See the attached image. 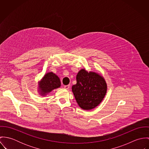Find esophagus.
Returning <instances> with one entry per match:
<instances>
[{
	"mask_svg": "<svg viewBox=\"0 0 149 149\" xmlns=\"http://www.w3.org/2000/svg\"><path fill=\"white\" fill-rule=\"evenodd\" d=\"M69 87H70V85H65V86H64V88H65V89H68L69 88Z\"/></svg>",
	"mask_w": 149,
	"mask_h": 149,
	"instance_id": "esophagus-1",
	"label": "esophagus"
}]
</instances>
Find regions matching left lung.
<instances>
[{"label":"left lung","mask_w":149,"mask_h":149,"mask_svg":"<svg viewBox=\"0 0 149 149\" xmlns=\"http://www.w3.org/2000/svg\"><path fill=\"white\" fill-rule=\"evenodd\" d=\"M76 80L72 90L79 107L89 110L98 106L106 95L107 85L104 77L99 73L82 69L78 72Z\"/></svg>","instance_id":"8db88e82"}]
</instances>
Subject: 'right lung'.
I'll return each instance as SVG.
<instances>
[{
  "mask_svg": "<svg viewBox=\"0 0 149 149\" xmlns=\"http://www.w3.org/2000/svg\"><path fill=\"white\" fill-rule=\"evenodd\" d=\"M61 86L59 77L53 72L46 73L38 83V92L40 94L45 96L53 89Z\"/></svg>",
  "mask_w": 149,
  "mask_h": 149,
  "instance_id": "1",
  "label": "right lung"
}]
</instances>
